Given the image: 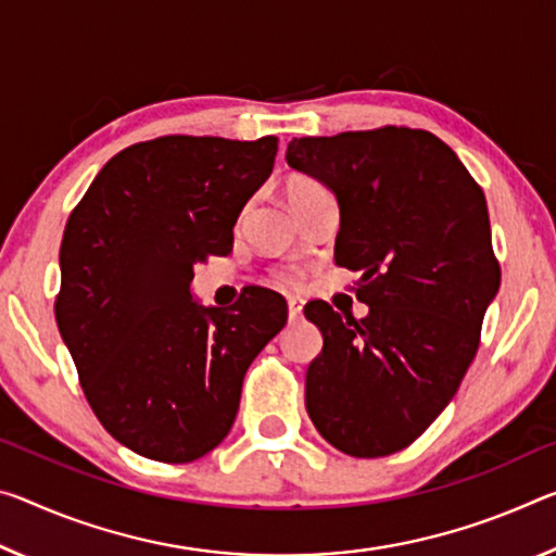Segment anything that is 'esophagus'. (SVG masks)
I'll use <instances>...</instances> for the list:
<instances>
[{"mask_svg": "<svg viewBox=\"0 0 556 556\" xmlns=\"http://www.w3.org/2000/svg\"><path fill=\"white\" fill-rule=\"evenodd\" d=\"M287 306H289V319H292V321L302 319V309H304V302H302V299H296V296H289Z\"/></svg>", "mask_w": 556, "mask_h": 556, "instance_id": "esophagus-1", "label": "esophagus"}]
</instances>
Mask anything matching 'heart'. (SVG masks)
Masks as SVG:
<instances>
[{"label": "heart", "mask_w": 556, "mask_h": 556, "mask_svg": "<svg viewBox=\"0 0 556 556\" xmlns=\"http://www.w3.org/2000/svg\"><path fill=\"white\" fill-rule=\"evenodd\" d=\"M321 190H324L321 182L309 178V175H292V178H289L285 185V195H287L289 207H292L294 202L309 198V195H314V192H321Z\"/></svg>", "instance_id": "1"}]
</instances>
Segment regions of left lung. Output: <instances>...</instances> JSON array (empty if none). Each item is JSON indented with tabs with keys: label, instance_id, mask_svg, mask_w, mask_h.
Here are the masks:
<instances>
[{
	"label": "left lung",
	"instance_id": "left-lung-1",
	"mask_svg": "<svg viewBox=\"0 0 556 556\" xmlns=\"http://www.w3.org/2000/svg\"><path fill=\"white\" fill-rule=\"evenodd\" d=\"M287 163L337 195L333 260L361 271L356 299L368 306L356 321L306 304L324 337L306 410L341 453H399L453 401L500 289L484 192L428 130L294 138Z\"/></svg>",
	"mask_w": 556,
	"mask_h": 556
}]
</instances>
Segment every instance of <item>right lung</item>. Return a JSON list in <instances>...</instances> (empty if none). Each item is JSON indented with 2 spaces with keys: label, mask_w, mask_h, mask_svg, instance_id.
Instances as JSON below:
<instances>
[{
  "label": "right lung",
  "mask_w": 556,
  "mask_h": 556,
  "mask_svg": "<svg viewBox=\"0 0 556 556\" xmlns=\"http://www.w3.org/2000/svg\"><path fill=\"white\" fill-rule=\"evenodd\" d=\"M277 138L165 136L113 155L68 217L56 324L101 426L130 451L192 463L230 433L247 368L287 324L250 287L232 309L192 296L195 264L232 252Z\"/></svg>",
  "instance_id": "add662e5"
}]
</instances>
